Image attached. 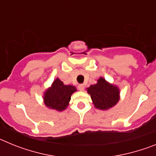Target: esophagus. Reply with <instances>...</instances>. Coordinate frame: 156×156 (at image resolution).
I'll return each instance as SVG.
<instances>
[{"label":"esophagus","mask_w":156,"mask_h":156,"mask_svg":"<svg viewBox=\"0 0 156 156\" xmlns=\"http://www.w3.org/2000/svg\"><path fill=\"white\" fill-rule=\"evenodd\" d=\"M78 89H79L80 90H81V91H82V90H84V85H83V84H79V85H78Z\"/></svg>","instance_id":"esophagus-1"}]
</instances>
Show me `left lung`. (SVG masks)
<instances>
[{
  "label": "left lung",
  "instance_id": "8db88e82",
  "mask_svg": "<svg viewBox=\"0 0 156 156\" xmlns=\"http://www.w3.org/2000/svg\"><path fill=\"white\" fill-rule=\"evenodd\" d=\"M95 107L105 110L112 108L119 101V90L116 87L109 84L101 77L98 83L87 88Z\"/></svg>",
  "mask_w": 156,
  "mask_h": 156
}]
</instances>
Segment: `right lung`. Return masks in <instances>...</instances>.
I'll return each mask as SVG.
<instances>
[{"instance_id": "1", "label": "right lung", "mask_w": 156, "mask_h": 156, "mask_svg": "<svg viewBox=\"0 0 156 156\" xmlns=\"http://www.w3.org/2000/svg\"><path fill=\"white\" fill-rule=\"evenodd\" d=\"M76 89L71 85H64L59 79H56L44 94V103L48 107L58 111H62L67 107L72 94Z\"/></svg>"}]
</instances>
